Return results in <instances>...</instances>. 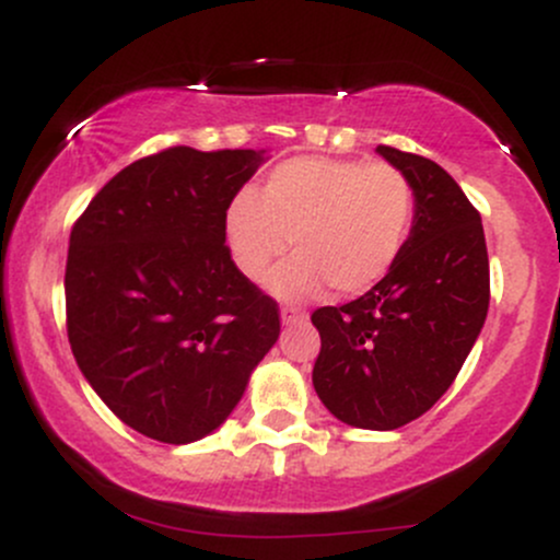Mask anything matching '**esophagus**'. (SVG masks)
Here are the masks:
<instances>
[{"instance_id":"34e87169","label":"esophagus","mask_w":560,"mask_h":560,"mask_svg":"<svg viewBox=\"0 0 560 560\" xmlns=\"http://www.w3.org/2000/svg\"><path fill=\"white\" fill-rule=\"evenodd\" d=\"M300 320H305V313H302L300 307H292V305L281 307V324L292 326V324H300Z\"/></svg>"}]
</instances>
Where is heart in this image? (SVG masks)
Masks as SVG:
<instances>
[{
  "instance_id": "heart-1",
  "label": "heart",
  "mask_w": 560,
  "mask_h": 560,
  "mask_svg": "<svg viewBox=\"0 0 560 560\" xmlns=\"http://www.w3.org/2000/svg\"><path fill=\"white\" fill-rule=\"evenodd\" d=\"M416 223V189L389 163L294 158L276 165L260 195L244 189L226 210L236 268L258 281L292 247L268 287L287 300L326 284L342 294L376 287L400 260Z\"/></svg>"
}]
</instances>
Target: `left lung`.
<instances>
[{"instance_id":"obj_1","label":"left lung","mask_w":560,"mask_h":560,"mask_svg":"<svg viewBox=\"0 0 560 560\" xmlns=\"http://www.w3.org/2000/svg\"><path fill=\"white\" fill-rule=\"evenodd\" d=\"M416 189V223L395 268L363 298L318 307L313 387L347 427L392 432L450 389L490 307L485 229L445 168L378 144Z\"/></svg>"}]
</instances>
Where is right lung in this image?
<instances>
[{
	"mask_svg": "<svg viewBox=\"0 0 560 560\" xmlns=\"http://www.w3.org/2000/svg\"><path fill=\"white\" fill-rule=\"evenodd\" d=\"M266 160L171 147L113 176L70 231V350L102 402L150 440L215 432L279 339V305L226 247L231 199Z\"/></svg>",
	"mask_w": 560,
	"mask_h": 560,
	"instance_id": "right-lung-1",
	"label": "right lung"
}]
</instances>
